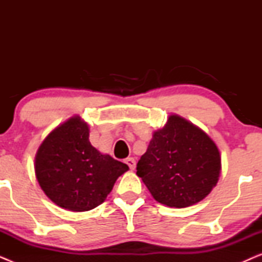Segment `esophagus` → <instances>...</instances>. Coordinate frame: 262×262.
<instances>
[{"label":"esophagus","mask_w":262,"mask_h":262,"mask_svg":"<svg viewBox=\"0 0 262 262\" xmlns=\"http://www.w3.org/2000/svg\"><path fill=\"white\" fill-rule=\"evenodd\" d=\"M125 163L130 167L131 170H134L136 168V161H135V159H132V157H127V159L125 160Z\"/></svg>","instance_id":"1"}]
</instances>
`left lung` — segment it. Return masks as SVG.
<instances>
[{
  "label": "left lung",
  "instance_id": "1",
  "mask_svg": "<svg viewBox=\"0 0 262 262\" xmlns=\"http://www.w3.org/2000/svg\"><path fill=\"white\" fill-rule=\"evenodd\" d=\"M221 152L210 136L178 114L152 134L137 175L154 199L187 207L210 194L221 177Z\"/></svg>",
  "mask_w": 262,
  "mask_h": 262
}]
</instances>
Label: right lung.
Segmentation results:
<instances>
[{"label":"right lung","instance_id":"right-lung-1","mask_svg":"<svg viewBox=\"0 0 262 262\" xmlns=\"http://www.w3.org/2000/svg\"><path fill=\"white\" fill-rule=\"evenodd\" d=\"M127 164L101 154L89 142V125L80 116L59 124L39 145L34 159L38 184L63 209L84 212L105 202Z\"/></svg>","mask_w":262,"mask_h":262}]
</instances>
